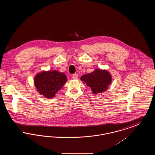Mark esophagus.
Wrapping results in <instances>:
<instances>
[{"mask_svg": "<svg viewBox=\"0 0 155 155\" xmlns=\"http://www.w3.org/2000/svg\"><path fill=\"white\" fill-rule=\"evenodd\" d=\"M72 78H73V79H77V78H78V74H74L73 75V76H72Z\"/></svg>", "mask_w": 155, "mask_h": 155, "instance_id": "1", "label": "esophagus"}]
</instances>
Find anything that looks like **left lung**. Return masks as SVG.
<instances>
[{
    "instance_id": "left-lung-1",
    "label": "left lung",
    "mask_w": 155,
    "mask_h": 155,
    "mask_svg": "<svg viewBox=\"0 0 155 155\" xmlns=\"http://www.w3.org/2000/svg\"><path fill=\"white\" fill-rule=\"evenodd\" d=\"M81 80L96 94L105 91L111 82V75L107 71L96 69L94 72L82 75Z\"/></svg>"
}]
</instances>
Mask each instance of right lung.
Instances as JSON below:
<instances>
[{"label":"right lung","instance_id":"1","mask_svg":"<svg viewBox=\"0 0 155 155\" xmlns=\"http://www.w3.org/2000/svg\"><path fill=\"white\" fill-rule=\"evenodd\" d=\"M67 81L66 76L64 73L58 71H48L37 74L34 84L41 95L52 98Z\"/></svg>","mask_w":155,"mask_h":155}]
</instances>
